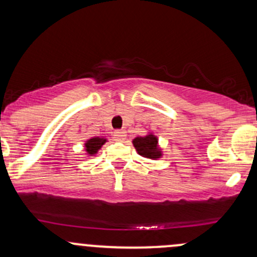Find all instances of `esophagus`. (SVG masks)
<instances>
[{"instance_id": "obj_1", "label": "esophagus", "mask_w": 257, "mask_h": 257, "mask_svg": "<svg viewBox=\"0 0 257 257\" xmlns=\"http://www.w3.org/2000/svg\"><path fill=\"white\" fill-rule=\"evenodd\" d=\"M125 135H126V133L124 131H115L113 137L115 140H123L124 138H125Z\"/></svg>"}]
</instances>
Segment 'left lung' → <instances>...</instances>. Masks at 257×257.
Segmentation results:
<instances>
[{
  "label": "left lung",
  "instance_id": "left-lung-1",
  "mask_svg": "<svg viewBox=\"0 0 257 257\" xmlns=\"http://www.w3.org/2000/svg\"><path fill=\"white\" fill-rule=\"evenodd\" d=\"M134 148L140 156L150 160H157L162 156V150L159 148V139L152 133L145 137H138L133 140Z\"/></svg>",
  "mask_w": 257,
  "mask_h": 257
}]
</instances>
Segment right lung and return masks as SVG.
Wrapping results in <instances>:
<instances>
[{
    "label": "right lung",
    "instance_id": "add662e5",
    "mask_svg": "<svg viewBox=\"0 0 257 257\" xmlns=\"http://www.w3.org/2000/svg\"><path fill=\"white\" fill-rule=\"evenodd\" d=\"M106 142H107V139H105V138H97V137L86 140L85 151L87 152V155L92 156V155L97 154V151L100 150L101 146H102Z\"/></svg>",
    "mask_w": 257,
    "mask_h": 257
}]
</instances>
